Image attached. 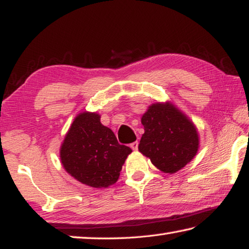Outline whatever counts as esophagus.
<instances>
[{"instance_id":"esophagus-1","label":"esophagus","mask_w":249,"mask_h":249,"mask_svg":"<svg viewBox=\"0 0 249 249\" xmlns=\"http://www.w3.org/2000/svg\"><path fill=\"white\" fill-rule=\"evenodd\" d=\"M130 148H132L133 150H137L138 149V142H134L130 144Z\"/></svg>"}]
</instances>
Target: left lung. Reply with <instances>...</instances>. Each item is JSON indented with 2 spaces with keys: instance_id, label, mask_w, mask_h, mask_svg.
<instances>
[{
  "instance_id": "obj_1",
  "label": "left lung",
  "mask_w": 249,
  "mask_h": 249,
  "mask_svg": "<svg viewBox=\"0 0 249 249\" xmlns=\"http://www.w3.org/2000/svg\"><path fill=\"white\" fill-rule=\"evenodd\" d=\"M145 133L138 150L166 174H175L190 162L199 148L195 124L174 104L155 103L142 117Z\"/></svg>"
}]
</instances>
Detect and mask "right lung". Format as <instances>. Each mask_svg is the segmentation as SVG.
Wrapping results in <instances>:
<instances>
[{"label": "right lung", "instance_id": "right-lung-1", "mask_svg": "<svg viewBox=\"0 0 249 249\" xmlns=\"http://www.w3.org/2000/svg\"><path fill=\"white\" fill-rule=\"evenodd\" d=\"M132 149L120 145L114 133L101 124L96 113L75 117L60 148L61 163L79 182L92 188H107L120 177Z\"/></svg>", "mask_w": 249, "mask_h": 249}]
</instances>
